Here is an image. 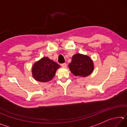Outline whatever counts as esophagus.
Listing matches in <instances>:
<instances>
[{
	"mask_svg": "<svg viewBox=\"0 0 127 127\" xmlns=\"http://www.w3.org/2000/svg\"><path fill=\"white\" fill-rule=\"evenodd\" d=\"M61 65H62V66H63V67H66V64L65 63H62V64H61Z\"/></svg>",
	"mask_w": 127,
	"mask_h": 127,
	"instance_id": "1",
	"label": "esophagus"
}]
</instances>
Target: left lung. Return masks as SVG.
I'll return each mask as SVG.
<instances>
[{
  "label": "left lung",
  "mask_w": 127,
  "mask_h": 127,
  "mask_svg": "<svg viewBox=\"0 0 127 127\" xmlns=\"http://www.w3.org/2000/svg\"><path fill=\"white\" fill-rule=\"evenodd\" d=\"M69 68L74 76L85 77L91 73L94 70V64L88 56L77 54L73 56Z\"/></svg>",
  "instance_id": "left-lung-1"
}]
</instances>
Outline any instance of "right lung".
Returning a JSON list of instances; mask_svg holds the SVG:
<instances>
[{
  "instance_id": "add662e5",
  "label": "right lung",
  "mask_w": 127,
  "mask_h": 127,
  "mask_svg": "<svg viewBox=\"0 0 127 127\" xmlns=\"http://www.w3.org/2000/svg\"><path fill=\"white\" fill-rule=\"evenodd\" d=\"M59 67L58 64L48 57H44L34 64L32 72L36 81L46 82L53 78Z\"/></svg>"
}]
</instances>
